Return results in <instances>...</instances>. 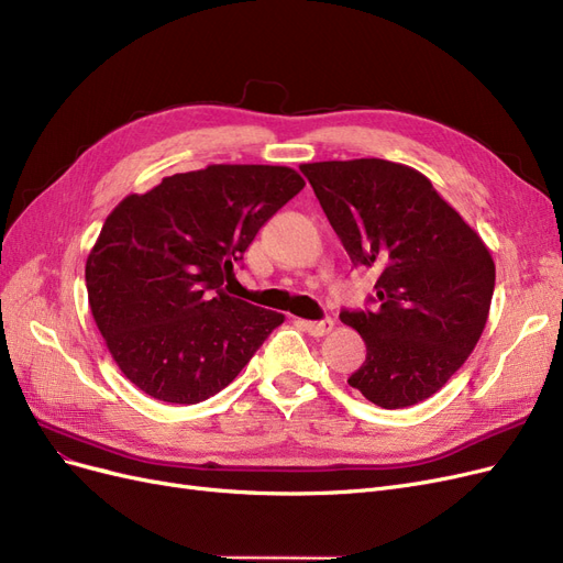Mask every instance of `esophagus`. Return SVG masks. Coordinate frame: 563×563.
Wrapping results in <instances>:
<instances>
[{
	"label": "esophagus",
	"mask_w": 563,
	"mask_h": 563,
	"mask_svg": "<svg viewBox=\"0 0 563 563\" xmlns=\"http://www.w3.org/2000/svg\"><path fill=\"white\" fill-rule=\"evenodd\" d=\"M302 328L314 338H323L328 335L335 328V321L333 319H321V321H302Z\"/></svg>",
	"instance_id": "34e87169"
}]
</instances>
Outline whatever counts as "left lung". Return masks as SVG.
<instances>
[{
  "label": "left lung",
  "instance_id": "8db88e82",
  "mask_svg": "<svg viewBox=\"0 0 563 563\" xmlns=\"http://www.w3.org/2000/svg\"><path fill=\"white\" fill-rule=\"evenodd\" d=\"M354 265L373 267L375 309L344 312L365 340L346 382L384 410L440 391L487 325L489 246L415 167L382 158L300 165Z\"/></svg>",
  "mask_w": 563,
  "mask_h": 563
}]
</instances>
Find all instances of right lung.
<instances>
[{"label":"right lung","instance_id":"1","mask_svg":"<svg viewBox=\"0 0 563 563\" xmlns=\"http://www.w3.org/2000/svg\"><path fill=\"white\" fill-rule=\"evenodd\" d=\"M282 165H207L113 207L86 261L92 319L121 373L192 405L240 375L284 314L225 294L261 225L302 190Z\"/></svg>","mask_w":563,"mask_h":563}]
</instances>
